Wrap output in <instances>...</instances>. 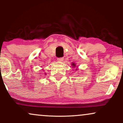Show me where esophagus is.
<instances>
[{"mask_svg":"<svg viewBox=\"0 0 123 123\" xmlns=\"http://www.w3.org/2000/svg\"><path fill=\"white\" fill-rule=\"evenodd\" d=\"M64 60V59H63V57H61V58H57V60L58 61H60V62H62V61H63V60Z\"/></svg>","mask_w":123,"mask_h":123,"instance_id":"34e87169","label":"esophagus"}]
</instances>
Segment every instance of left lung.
Here are the masks:
<instances>
[{
	"mask_svg": "<svg viewBox=\"0 0 123 123\" xmlns=\"http://www.w3.org/2000/svg\"><path fill=\"white\" fill-rule=\"evenodd\" d=\"M72 65L73 67H75L76 66V64L75 63H72Z\"/></svg>",
	"mask_w": 123,
	"mask_h": 123,
	"instance_id": "left-lung-1",
	"label": "left lung"
}]
</instances>
